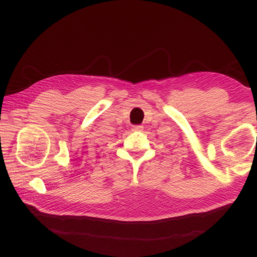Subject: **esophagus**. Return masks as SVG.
Instances as JSON below:
<instances>
[{"instance_id":"1","label":"esophagus","mask_w":257,"mask_h":257,"mask_svg":"<svg viewBox=\"0 0 257 257\" xmlns=\"http://www.w3.org/2000/svg\"><path fill=\"white\" fill-rule=\"evenodd\" d=\"M143 129H144V127H143V125H141V124L134 125V127H133L134 132H143Z\"/></svg>"}]
</instances>
